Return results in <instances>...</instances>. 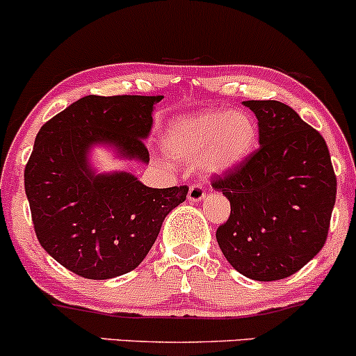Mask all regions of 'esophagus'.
Listing matches in <instances>:
<instances>
[{"instance_id":"34e87169","label":"esophagus","mask_w":356,"mask_h":356,"mask_svg":"<svg viewBox=\"0 0 356 356\" xmlns=\"http://www.w3.org/2000/svg\"><path fill=\"white\" fill-rule=\"evenodd\" d=\"M206 196V189H204V186L202 184H193L189 187V193H187V199H189L191 202H197V201H201L202 197Z\"/></svg>"}]
</instances>
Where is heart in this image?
Wrapping results in <instances>:
<instances>
[{
	"label": "heart",
	"instance_id": "heart-1",
	"mask_svg": "<svg viewBox=\"0 0 356 356\" xmlns=\"http://www.w3.org/2000/svg\"><path fill=\"white\" fill-rule=\"evenodd\" d=\"M257 124L243 111L209 109L170 124L165 150L179 160L202 159L211 172L228 170L243 162L257 145Z\"/></svg>",
	"mask_w": 356,
	"mask_h": 356
}]
</instances>
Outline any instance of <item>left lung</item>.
Instances as JSON below:
<instances>
[{
	"mask_svg": "<svg viewBox=\"0 0 356 356\" xmlns=\"http://www.w3.org/2000/svg\"><path fill=\"white\" fill-rule=\"evenodd\" d=\"M259 120L260 147L211 186L232 204L216 229L222 255L241 275L286 279L324 247L337 175L318 130L280 101H245Z\"/></svg>",
	"mask_w": 356,
	"mask_h": 356,
	"instance_id": "obj_1",
	"label": "left lung"
}]
</instances>
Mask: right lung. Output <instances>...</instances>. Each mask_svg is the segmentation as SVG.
Returning <instances> with one entry per match:
<instances>
[{
    "instance_id": "obj_1",
    "label": "right lung",
    "mask_w": 356,
    "mask_h": 356,
    "mask_svg": "<svg viewBox=\"0 0 356 356\" xmlns=\"http://www.w3.org/2000/svg\"><path fill=\"white\" fill-rule=\"evenodd\" d=\"M162 96H86L50 118L25 167V193L38 241L84 279L123 275L142 264L163 218L186 201L187 186L152 189L131 174L95 175L92 143L148 162L143 138Z\"/></svg>"
}]
</instances>
